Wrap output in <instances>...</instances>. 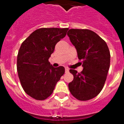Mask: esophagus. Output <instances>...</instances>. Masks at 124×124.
Returning <instances> with one entry per match:
<instances>
[{
    "label": "esophagus",
    "instance_id": "obj_1",
    "mask_svg": "<svg viewBox=\"0 0 124 124\" xmlns=\"http://www.w3.org/2000/svg\"><path fill=\"white\" fill-rule=\"evenodd\" d=\"M68 72H69V69L65 68V73H68Z\"/></svg>",
    "mask_w": 124,
    "mask_h": 124
}]
</instances>
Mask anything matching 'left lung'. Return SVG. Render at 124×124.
I'll use <instances>...</instances> for the list:
<instances>
[{
  "label": "left lung",
  "mask_w": 124,
  "mask_h": 124,
  "mask_svg": "<svg viewBox=\"0 0 124 124\" xmlns=\"http://www.w3.org/2000/svg\"><path fill=\"white\" fill-rule=\"evenodd\" d=\"M68 36L77 50L83 70H70L74 76L69 83L70 93L79 101H87L99 94L104 86L110 67V54L104 40L87 29H70Z\"/></svg>",
  "instance_id": "1"
}]
</instances>
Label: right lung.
<instances>
[{
    "label": "right lung",
    "instance_id": "right-lung-1",
    "mask_svg": "<svg viewBox=\"0 0 124 124\" xmlns=\"http://www.w3.org/2000/svg\"><path fill=\"white\" fill-rule=\"evenodd\" d=\"M68 29L39 28L22 43L17 55L18 78L24 91L36 100H45L51 96L64 74V68L53 67L48 59Z\"/></svg>",
    "mask_w": 124,
    "mask_h": 124
}]
</instances>
